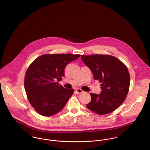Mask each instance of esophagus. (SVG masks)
<instances>
[{
  "label": "esophagus",
  "mask_w": 150,
  "mask_h": 150,
  "mask_svg": "<svg viewBox=\"0 0 150 150\" xmlns=\"http://www.w3.org/2000/svg\"><path fill=\"white\" fill-rule=\"evenodd\" d=\"M76 92L78 94H80V93L84 92V91H83L81 89H77L76 90Z\"/></svg>",
  "instance_id": "1"
}]
</instances>
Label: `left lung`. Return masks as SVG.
Wrapping results in <instances>:
<instances>
[{"label":"left lung","mask_w":150,"mask_h":150,"mask_svg":"<svg viewBox=\"0 0 150 150\" xmlns=\"http://www.w3.org/2000/svg\"><path fill=\"white\" fill-rule=\"evenodd\" d=\"M81 59L92 71L94 80L101 83L102 89L98 95L90 93L91 100L86 106L99 115L114 111L125 101L128 93L130 80L127 67L109 55H83Z\"/></svg>","instance_id":"left-lung-1"}]
</instances>
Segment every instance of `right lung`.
<instances>
[{
  "mask_svg": "<svg viewBox=\"0 0 150 150\" xmlns=\"http://www.w3.org/2000/svg\"><path fill=\"white\" fill-rule=\"evenodd\" d=\"M80 54H47L35 59L28 67L24 80L27 98L35 110L45 117L60 111L74 90L59 85L64 77V69Z\"/></svg>",
  "mask_w": 150,
  "mask_h": 150,
  "instance_id": "right-lung-1",
  "label": "right lung"
}]
</instances>
